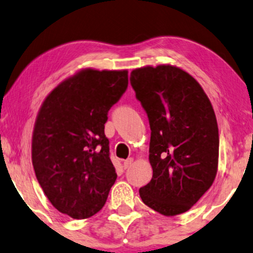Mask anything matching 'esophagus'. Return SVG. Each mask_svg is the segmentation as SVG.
Here are the masks:
<instances>
[{
  "label": "esophagus",
  "mask_w": 253,
  "mask_h": 253,
  "mask_svg": "<svg viewBox=\"0 0 253 253\" xmlns=\"http://www.w3.org/2000/svg\"><path fill=\"white\" fill-rule=\"evenodd\" d=\"M132 162H133V159H132V158H129V159H126V160L124 161V164H123V167H124V169H127V168H130V166L132 165Z\"/></svg>",
  "instance_id": "esophagus-1"
}]
</instances>
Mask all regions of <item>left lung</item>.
Returning a JSON list of instances; mask_svg holds the SVG:
<instances>
[{"mask_svg":"<svg viewBox=\"0 0 253 253\" xmlns=\"http://www.w3.org/2000/svg\"><path fill=\"white\" fill-rule=\"evenodd\" d=\"M151 127V182L145 205L164 215L189 211L211 188L219 158V129L210 99L195 78L171 65L131 72Z\"/></svg>","mask_w":253,"mask_h":253,"instance_id":"left-lung-1","label":"left lung"}]
</instances>
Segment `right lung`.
Returning <instances> with one entry per match:
<instances>
[{
  "instance_id": "right-lung-1",
  "label": "right lung",
  "mask_w": 253,
  "mask_h": 253,
  "mask_svg": "<svg viewBox=\"0 0 253 253\" xmlns=\"http://www.w3.org/2000/svg\"><path fill=\"white\" fill-rule=\"evenodd\" d=\"M127 83L126 70H83L51 91L38 114L37 179L51 205L74 219L98 213L116 181L105 123Z\"/></svg>"
}]
</instances>
